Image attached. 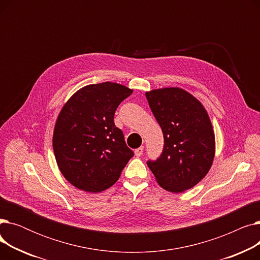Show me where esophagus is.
I'll use <instances>...</instances> for the list:
<instances>
[{"label": "esophagus", "mask_w": 260, "mask_h": 260, "mask_svg": "<svg viewBox=\"0 0 260 260\" xmlns=\"http://www.w3.org/2000/svg\"><path fill=\"white\" fill-rule=\"evenodd\" d=\"M143 149H144L143 146H140V147H138V148H136V149H135V155L137 156V157H140V156L143 154Z\"/></svg>", "instance_id": "obj_1"}]
</instances>
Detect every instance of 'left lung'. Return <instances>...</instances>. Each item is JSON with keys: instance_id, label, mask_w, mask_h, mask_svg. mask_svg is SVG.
Listing matches in <instances>:
<instances>
[{"instance_id": "left-lung-1", "label": "left lung", "mask_w": 260, "mask_h": 260, "mask_svg": "<svg viewBox=\"0 0 260 260\" xmlns=\"http://www.w3.org/2000/svg\"><path fill=\"white\" fill-rule=\"evenodd\" d=\"M145 97L165 138L160 157L147 166L163 188L184 192L212 167L215 135L210 117L194 95L179 87L154 89Z\"/></svg>"}]
</instances>
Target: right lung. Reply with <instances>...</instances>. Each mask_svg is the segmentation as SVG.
Listing matches in <instances>:
<instances>
[{
  "instance_id": "1",
  "label": "right lung",
  "mask_w": 260,
  "mask_h": 260,
  "mask_svg": "<svg viewBox=\"0 0 260 260\" xmlns=\"http://www.w3.org/2000/svg\"><path fill=\"white\" fill-rule=\"evenodd\" d=\"M133 89L112 82L90 84L66 102L54 125L52 147L65 179L98 193L112 186L134 156L115 125L119 104Z\"/></svg>"
}]
</instances>
